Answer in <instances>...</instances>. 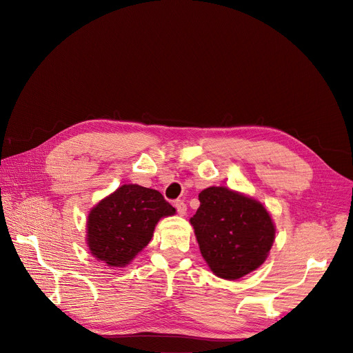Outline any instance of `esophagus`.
I'll return each instance as SVG.
<instances>
[{
	"label": "esophagus",
	"instance_id": "1",
	"mask_svg": "<svg viewBox=\"0 0 353 353\" xmlns=\"http://www.w3.org/2000/svg\"><path fill=\"white\" fill-rule=\"evenodd\" d=\"M174 208L177 209V213L180 216H184V214H186V212H188V205H186V203H184V200H176L174 201Z\"/></svg>",
	"mask_w": 353,
	"mask_h": 353
}]
</instances>
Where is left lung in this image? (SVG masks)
Here are the masks:
<instances>
[{"mask_svg": "<svg viewBox=\"0 0 353 353\" xmlns=\"http://www.w3.org/2000/svg\"><path fill=\"white\" fill-rule=\"evenodd\" d=\"M190 219L201 256L221 279L234 281L261 266L273 245V221L261 203L226 188L199 194Z\"/></svg>", "mask_w": 353, "mask_h": 353, "instance_id": "1", "label": "left lung"}]
</instances>
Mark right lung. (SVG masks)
<instances>
[{
  "label": "right lung",
  "instance_id": "right-lung-1",
  "mask_svg": "<svg viewBox=\"0 0 353 353\" xmlns=\"http://www.w3.org/2000/svg\"><path fill=\"white\" fill-rule=\"evenodd\" d=\"M174 212L160 192L123 184L90 212V252L108 266H125L150 242L160 217Z\"/></svg>",
  "mask_w": 353,
  "mask_h": 353
}]
</instances>
